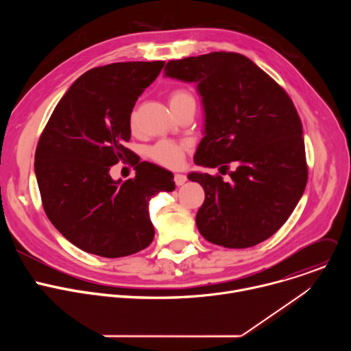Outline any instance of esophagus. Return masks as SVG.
I'll return each mask as SVG.
<instances>
[{
	"mask_svg": "<svg viewBox=\"0 0 351 351\" xmlns=\"http://www.w3.org/2000/svg\"><path fill=\"white\" fill-rule=\"evenodd\" d=\"M173 180H175L176 186H182V184H184V183H186L187 178H186V175H182V173H176V175H175V178H173Z\"/></svg>",
	"mask_w": 351,
	"mask_h": 351,
	"instance_id": "esophagus-1",
	"label": "esophagus"
}]
</instances>
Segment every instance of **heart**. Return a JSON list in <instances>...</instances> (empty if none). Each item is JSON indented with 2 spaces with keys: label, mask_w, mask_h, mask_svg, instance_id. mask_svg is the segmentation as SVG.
<instances>
[{
  "label": "heart",
  "mask_w": 351,
  "mask_h": 351,
  "mask_svg": "<svg viewBox=\"0 0 351 351\" xmlns=\"http://www.w3.org/2000/svg\"><path fill=\"white\" fill-rule=\"evenodd\" d=\"M189 99H194L190 93H187L186 90H175L169 97V104L172 107L176 104L189 101ZM184 149H186L184 143L161 140L148 149V154L154 161H157L161 165H165L169 168H176L183 161Z\"/></svg>",
  "instance_id": "heart-1"
}]
</instances>
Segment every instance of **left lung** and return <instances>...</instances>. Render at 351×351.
<instances>
[{"label": "left lung", "instance_id": "1", "mask_svg": "<svg viewBox=\"0 0 351 351\" xmlns=\"http://www.w3.org/2000/svg\"><path fill=\"white\" fill-rule=\"evenodd\" d=\"M164 72L194 83L202 97L204 137L194 164L219 167V172L236 165L229 182L219 175L189 173L206 193L195 215L198 232L226 248L267 240L287 221L307 184L303 126L290 97L236 53L169 61Z\"/></svg>", "mask_w": 351, "mask_h": 351}]
</instances>
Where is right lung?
I'll return each mask as SVG.
<instances>
[{"instance_id":"1","label":"right lung","mask_w":351,"mask_h":351,"mask_svg":"<svg viewBox=\"0 0 351 351\" xmlns=\"http://www.w3.org/2000/svg\"><path fill=\"white\" fill-rule=\"evenodd\" d=\"M162 68V61L118 62L86 72L40 136L34 172L44 211L86 253L119 258L148 247L156 233L149 199L175 190L169 171L136 161L125 147L137 98ZM125 159L135 165L136 176L114 181L109 171Z\"/></svg>"}]
</instances>
